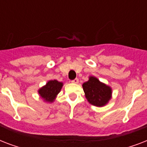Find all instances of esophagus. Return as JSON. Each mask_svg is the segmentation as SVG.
<instances>
[{"label":"esophagus","instance_id":"obj_1","mask_svg":"<svg viewBox=\"0 0 147 147\" xmlns=\"http://www.w3.org/2000/svg\"><path fill=\"white\" fill-rule=\"evenodd\" d=\"M71 82L75 83V84H78V78H75V79H73V80L71 81Z\"/></svg>","mask_w":147,"mask_h":147}]
</instances>
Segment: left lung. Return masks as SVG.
Wrapping results in <instances>:
<instances>
[{"instance_id":"1","label":"left lung","mask_w":147,"mask_h":147,"mask_svg":"<svg viewBox=\"0 0 147 147\" xmlns=\"http://www.w3.org/2000/svg\"><path fill=\"white\" fill-rule=\"evenodd\" d=\"M82 87L88 102L94 106H104L111 99V88L100 82L95 77H90L89 80L84 83Z\"/></svg>"}]
</instances>
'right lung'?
Here are the masks:
<instances>
[{"instance_id": "obj_1", "label": "right lung", "mask_w": 147, "mask_h": 147, "mask_svg": "<svg viewBox=\"0 0 147 147\" xmlns=\"http://www.w3.org/2000/svg\"><path fill=\"white\" fill-rule=\"evenodd\" d=\"M62 83L56 80H51L45 86L39 90V94L45 100L53 102L56 95L59 93Z\"/></svg>"}]
</instances>
